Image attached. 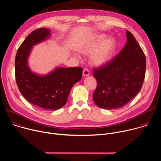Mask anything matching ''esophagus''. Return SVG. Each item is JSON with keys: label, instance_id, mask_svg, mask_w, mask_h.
<instances>
[{"label": "esophagus", "instance_id": "1", "mask_svg": "<svg viewBox=\"0 0 161 161\" xmlns=\"http://www.w3.org/2000/svg\"><path fill=\"white\" fill-rule=\"evenodd\" d=\"M83 76H88L90 75V72H89L88 69H86V68L84 69L83 71Z\"/></svg>", "mask_w": 161, "mask_h": 161}]
</instances>
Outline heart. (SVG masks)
<instances>
[{
    "mask_svg": "<svg viewBox=\"0 0 161 161\" xmlns=\"http://www.w3.org/2000/svg\"><path fill=\"white\" fill-rule=\"evenodd\" d=\"M104 34H97L85 40L79 48L83 54H88L90 64L96 67L106 64L112 58L115 50V41Z\"/></svg>",
    "mask_w": 161,
    "mask_h": 161,
    "instance_id": "1",
    "label": "heart"
}]
</instances>
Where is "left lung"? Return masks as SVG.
Returning a JSON list of instances; mask_svg holds the SVG:
<instances>
[{
    "mask_svg": "<svg viewBox=\"0 0 161 161\" xmlns=\"http://www.w3.org/2000/svg\"><path fill=\"white\" fill-rule=\"evenodd\" d=\"M127 41L121 52L103 67L94 69L97 85L95 104L105 109H117L140 91L145 76L146 58L134 36L126 31Z\"/></svg>",
    "mask_w": 161,
    "mask_h": 161,
    "instance_id": "left-lung-1",
    "label": "left lung"
}]
</instances>
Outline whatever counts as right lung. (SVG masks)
I'll use <instances>...</instances> for the list:
<instances>
[{"label":"right lung","instance_id":"1","mask_svg":"<svg viewBox=\"0 0 161 161\" xmlns=\"http://www.w3.org/2000/svg\"><path fill=\"white\" fill-rule=\"evenodd\" d=\"M50 36V29L40 28L25 38L16 55L15 77L19 92L28 102L44 109L57 110L66 104L72 87L81 79L83 69L56 67L44 75L31 71L28 59L33 47Z\"/></svg>","mask_w":161,"mask_h":161}]
</instances>
